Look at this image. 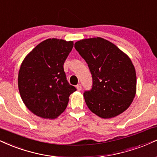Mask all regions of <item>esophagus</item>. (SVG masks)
I'll list each match as a JSON object with an SVG mask.
<instances>
[{
	"mask_svg": "<svg viewBox=\"0 0 157 157\" xmlns=\"http://www.w3.org/2000/svg\"><path fill=\"white\" fill-rule=\"evenodd\" d=\"M76 88H77V90H79V91H80V90H82V86H81L80 84H78V85H77V86H76Z\"/></svg>",
	"mask_w": 157,
	"mask_h": 157,
	"instance_id": "esophagus-1",
	"label": "esophagus"
}]
</instances>
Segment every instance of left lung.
<instances>
[{
  "mask_svg": "<svg viewBox=\"0 0 157 157\" xmlns=\"http://www.w3.org/2000/svg\"><path fill=\"white\" fill-rule=\"evenodd\" d=\"M75 48L88 63L92 89L83 97L88 108L100 118H114L127 109L137 89L135 67L129 56L101 37L77 41Z\"/></svg>",
  "mask_w": 157,
  "mask_h": 157,
  "instance_id": "left-lung-1",
  "label": "left lung"
}]
</instances>
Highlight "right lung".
Segmentation results:
<instances>
[{
    "mask_svg": "<svg viewBox=\"0 0 157 157\" xmlns=\"http://www.w3.org/2000/svg\"><path fill=\"white\" fill-rule=\"evenodd\" d=\"M72 41L48 39L28 53L20 66L18 88L26 107L42 118H58L76 90L69 85L63 63L72 50Z\"/></svg>",
    "mask_w": 157,
    "mask_h": 157,
    "instance_id": "right-lung-1",
    "label": "right lung"
}]
</instances>
